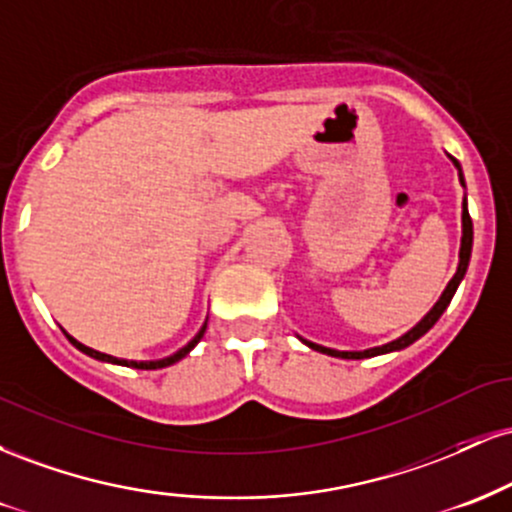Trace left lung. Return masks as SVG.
<instances>
[{"mask_svg": "<svg viewBox=\"0 0 512 512\" xmlns=\"http://www.w3.org/2000/svg\"><path fill=\"white\" fill-rule=\"evenodd\" d=\"M450 161L455 163L457 173H460V182L464 185V175H462V168H460V161L457 158L450 156ZM472 238H474V231H472V219H469V211H467V199H464L462 204V245H460V264H457V272L452 279L448 281V286H445L443 296L438 298V303L433 305L431 310H428L424 320L419 322L416 327H411L407 334H402V337L395 339V342L390 344H383V346H373V349H366V351H337V349H327V346H320V344H313L308 342V339H301L303 344H308L310 349L320 351V354H327V356H337V358H370V356H380V354H390V351H399V349H407L409 344H414L416 339L424 337V334L431 330L433 325L438 322V317L443 315V310L448 308L452 296H455L457 286H460V281L464 279V272H467L469 267V257H472Z\"/></svg>", "mask_w": 512, "mask_h": 512, "instance_id": "8db88e82", "label": "left lung"}]
</instances>
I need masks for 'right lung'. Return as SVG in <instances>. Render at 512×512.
Here are the masks:
<instances>
[{"label":"right lung","instance_id":"obj_1","mask_svg":"<svg viewBox=\"0 0 512 512\" xmlns=\"http://www.w3.org/2000/svg\"><path fill=\"white\" fill-rule=\"evenodd\" d=\"M204 330H207V322H204L202 325V330H199L197 334H195V339H192L190 344H185L182 346L180 351H175L173 356H168V358H161V361H125V358H115V356H110V354H101V351H96V349H88L86 344H81V342H76L74 337H69L67 334V339L69 342H72L76 349L79 351H84L86 356H91V358H98V361H105V363H117V366H132V368H139V370H156V368H166V366H173V363H178L180 358H185L187 354H190L192 349H195L197 346V342L199 339L204 337Z\"/></svg>","mask_w":512,"mask_h":512}]
</instances>
